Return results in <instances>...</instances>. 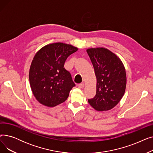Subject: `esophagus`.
<instances>
[{
	"instance_id": "obj_1",
	"label": "esophagus",
	"mask_w": 153,
	"mask_h": 153,
	"mask_svg": "<svg viewBox=\"0 0 153 153\" xmlns=\"http://www.w3.org/2000/svg\"><path fill=\"white\" fill-rule=\"evenodd\" d=\"M84 87V83L82 82V83H80L79 85H78V87L79 88V89H82V88Z\"/></svg>"
}]
</instances>
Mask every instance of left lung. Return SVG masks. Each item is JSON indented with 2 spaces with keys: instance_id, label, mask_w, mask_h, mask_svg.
Listing matches in <instances>:
<instances>
[{
  "instance_id": "left-lung-1",
  "label": "left lung",
  "mask_w": 153,
  "mask_h": 153,
  "mask_svg": "<svg viewBox=\"0 0 153 153\" xmlns=\"http://www.w3.org/2000/svg\"><path fill=\"white\" fill-rule=\"evenodd\" d=\"M87 53L97 78L96 94L88 102L98 111L110 110L124 95L126 85L125 67L121 60L106 48H90Z\"/></svg>"
}]
</instances>
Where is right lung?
<instances>
[{
  "label": "right lung",
  "instance_id": "add662e5",
  "mask_svg": "<svg viewBox=\"0 0 153 153\" xmlns=\"http://www.w3.org/2000/svg\"><path fill=\"white\" fill-rule=\"evenodd\" d=\"M77 48L71 45L56 43L40 49L31 62L29 79L36 100L47 107H55L65 102L76 85L64 62Z\"/></svg>",
  "mask_w": 153,
  "mask_h": 153
}]
</instances>
